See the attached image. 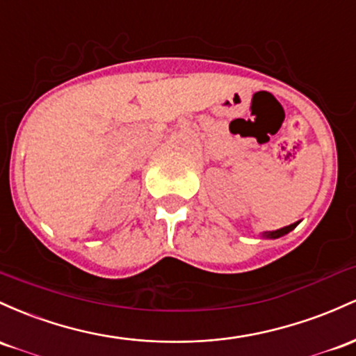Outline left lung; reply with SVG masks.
I'll use <instances>...</instances> for the list:
<instances>
[{
  "mask_svg": "<svg viewBox=\"0 0 356 356\" xmlns=\"http://www.w3.org/2000/svg\"><path fill=\"white\" fill-rule=\"evenodd\" d=\"M296 225H298V223H291V225L284 227V229H279V230H274V232H264L262 235H264V237H269V238H277V237H282V235L289 234L291 230L296 229Z\"/></svg>",
  "mask_w": 356,
  "mask_h": 356,
  "instance_id": "obj_1",
  "label": "left lung"
}]
</instances>
